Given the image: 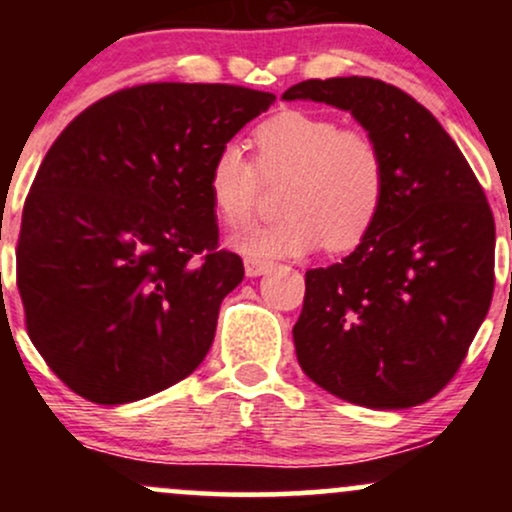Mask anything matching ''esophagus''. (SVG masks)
Instances as JSON below:
<instances>
[{
  "mask_svg": "<svg viewBox=\"0 0 512 512\" xmlns=\"http://www.w3.org/2000/svg\"><path fill=\"white\" fill-rule=\"evenodd\" d=\"M272 267V262L260 260V257H245V274L248 276H260Z\"/></svg>",
  "mask_w": 512,
  "mask_h": 512,
  "instance_id": "1",
  "label": "esophagus"
}]
</instances>
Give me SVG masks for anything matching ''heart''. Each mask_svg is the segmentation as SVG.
Returning <instances> with one entry per match:
<instances>
[{
	"mask_svg": "<svg viewBox=\"0 0 512 512\" xmlns=\"http://www.w3.org/2000/svg\"><path fill=\"white\" fill-rule=\"evenodd\" d=\"M255 163L238 144H223L209 166L207 187L223 226H248L257 207L260 175L284 178L281 219L233 238L250 257L301 255L356 248L378 221L387 192V163L366 129L342 127L337 117L284 110L252 132Z\"/></svg>",
	"mask_w": 512,
	"mask_h": 512,
	"instance_id": "obj_1",
	"label": "heart"
}]
</instances>
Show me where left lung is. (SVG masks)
Returning <instances> with one entry per match:
<instances>
[{
    "mask_svg": "<svg viewBox=\"0 0 512 512\" xmlns=\"http://www.w3.org/2000/svg\"><path fill=\"white\" fill-rule=\"evenodd\" d=\"M281 98L349 110L387 163L363 243L305 272L298 363L361 407L424 404L455 378L493 298L496 223L477 175L424 105L380 79H308Z\"/></svg>",
    "mask_w": 512,
    "mask_h": 512,
    "instance_id": "obj_1",
    "label": "left lung"
}]
</instances>
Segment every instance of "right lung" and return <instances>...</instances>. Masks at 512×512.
<instances>
[{"label": "right lung", "instance_id": "right-lung-1", "mask_svg": "<svg viewBox=\"0 0 512 512\" xmlns=\"http://www.w3.org/2000/svg\"><path fill=\"white\" fill-rule=\"evenodd\" d=\"M274 93L142 84L76 115L40 163L16 248L28 337L69 390L137 402L214 342L243 260L219 250L207 175Z\"/></svg>", "mask_w": 512, "mask_h": 512}]
</instances>
